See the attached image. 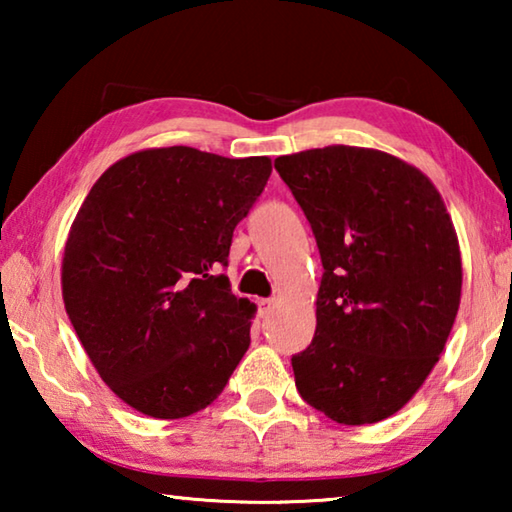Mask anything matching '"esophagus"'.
<instances>
[{"label":"esophagus","mask_w":512,"mask_h":512,"mask_svg":"<svg viewBox=\"0 0 512 512\" xmlns=\"http://www.w3.org/2000/svg\"><path fill=\"white\" fill-rule=\"evenodd\" d=\"M273 298H257V314L262 316V318H266L268 314H271V309H273Z\"/></svg>","instance_id":"34e87169"}]
</instances>
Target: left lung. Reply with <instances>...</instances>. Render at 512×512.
Wrapping results in <instances>:
<instances>
[{"label": "left lung", "mask_w": 512, "mask_h": 512, "mask_svg": "<svg viewBox=\"0 0 512 512\" xmlns=\"http://www.w3.org/2000/svg\"><path fill=\"white\" fill-rule=\"evenodd\" d=\"M275 169L314 230L323 280L316 334L291 357L302 400L372 424L429 377L461 305V250L431 180L395 155L325 146Z\"/></svg>", "instance_id": "obj_1"}]
</instances>
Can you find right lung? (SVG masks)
Segmentation results:
<instances>
[{
  "label": "right lung",
  "instance_id": "add662e5",
  "mask_svg": "<svg viewBox=\"0 0 512 512\" xmlns=\"http://www.w3.org/2000/svg\"><path fill=\"white\" fill-rule=\"evenodd\" d=\"M268 176L264 155L169 146L115 162L85 196L65 244V309L135 411L178 420L205 409L246 354L255 305L221 271Z\"/></svg>",
  "mask_w": 512,
  "mask_h": 512
}]
</instances>
